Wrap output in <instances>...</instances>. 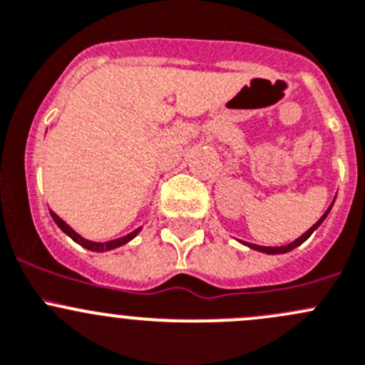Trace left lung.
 Here are the masks:
<instances>
[{
  "instance_id": "left-lung-1",
  "label": "left lung",
  "mask_w": 365,
  "mask_h": 365,
  "mask_svg": "<svg viewBox=\"0 0 365 365\" xmlns=\"http://www.w3.org/2000/svg\"><path fill=\"white\" fill-rule=\"evenodd\" d=\"M334 201H336V200H334ZM334 201H332V205H330L329 208H327V212L323 213L322 217H319V220H318V222H316L314 226H311V227H309V230L305 231V233L302 235L300 238H297V240H293L292 244H288V245H281V247H263V245L247 244V242H242V244H244V245H247V247L254 249V251H259V252H264V254H284V252H289V251H293V249H297L298 245H302V244H304V242L307 240V238L311 237V235L314 233L316 230H318V227H319V224H322L323 220L327 219V215H329V213H330V210H332V206H334Z\"/></svg>"
}]
</instances>
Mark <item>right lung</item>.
<instances>
[{
  "mask_svg": "<svg viewBox=\"0 0 365 365\" xmlns=\"http://www.w3.org/2000/svg\"><path fill=\"white\" fill-rule=\"evenodd\" d=\"M51 217H53L54 222L58 224V227H60V230L63 231V233H67L68 237L72 238L73 242H76V244L83 245V247L88 249V251H95V252H104V251H111V249L121 247V245L128 244V242H130L134 237H138V233H139V231H141V227H138V230H135V231H132V233L125 235V237H121V238H116V240L91 242V240H86V238L81 237L79 233H76V231H73L72 227H70L63 219H60V217H58L54 212H51Z\"/></svg>",
  "mask_w": 365,
  "mask_h": 365,
  "instance_id": "obj_1",
  "label": "right lung"
}]
</instances>
